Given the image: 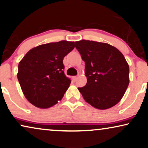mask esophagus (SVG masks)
Returning a JSON list of instances; mask_svg holds the SVG:
<instances>
[{
	"label": "esophagus",
	"instance_id": "obj_1",
	"mask_svg": "<svg viewBox=\"0 0 148 148\" xmlns=\"http://www.w3.org/2000/svg\"><path fill=\"white\" fill-rule=\"evenodd\" d=\"M78 76H75L72 77V78H73L74 81H76V80H77V79H78Z\"/></svg>",
	"mask_w": 148,
	"mask_h": 148
}]
</instances>
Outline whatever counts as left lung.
Wrapping results in <instances>:
<instances>
[{
    "label": "left lung",
    "mask_w": 148,
    "mask_h": 148,
    "mask_svg": "<svg viewBox=\"0 0 148 148\" xmlns=\"http://www.w3.org/2000/svg\"><path fill=\"white\" fill-rule=\"evenodd\" d=\"M75 46L85 62L87 83L78 88L84 99L99 109L115 106L130 83V68L124 56L105 43L81 40Z\"/></svg>",
    "instance_id": "left-lung-1"
}]
</instances>
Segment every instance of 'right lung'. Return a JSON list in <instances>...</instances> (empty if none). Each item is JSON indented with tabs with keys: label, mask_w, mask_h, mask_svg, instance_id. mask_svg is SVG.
<instances>
[{
	"label": "right lung",
	"mask_w": 148,
	"mask_h": 148,
	"mask_svg": "<svg viewBox=\"0 0 148 148\" xmlns=\"http://www.w3.org/2000/svg\"><path fill=\"white\" fill-rule=\"evenodd\" d=\"M74 48L73 41L43 44L29 51L19 62L18 80L32 105L46 109L62 99L71 83L64 74L63 60Z\"/></svg>",
	"instance_id": "1"
}]
</instances>
